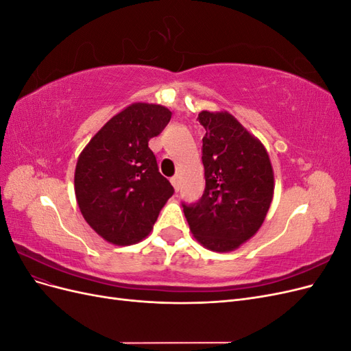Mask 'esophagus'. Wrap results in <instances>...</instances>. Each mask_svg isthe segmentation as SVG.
<instances>
[{"mask_svg": "<svg viewBox=\"0 0 351 351\" xmlns=\"http://www.w3.org/2000/svg\"><path fill=\"white\" fill-rule=\"evenodd\" d=\"M171 184L174 186L176 192H178V187H180V178H178V176H174V177H171Z\"/></svg>", "mask_w": 351, "mask_h": 351, "instance_id": "1", "label": "esophagus"}]
</instances>
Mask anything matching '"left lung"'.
I'll use <instances>...</instances> for the list:
<instances>
[{
	"label": "left lung",
	"instance_id": "8db88e82",
	"mask_svg": "<svg viewBox=\"0 0 351 351\" xmlns=\"http://www.w3.org/2000/svg\"><path fill=\"white\" fill-rule=\"evenodd\" d=\"M205 192L183 210L195 239L209 250L231 252L256 234L274 197V169L262 142L227 111H202Z\"/></svg>",
	"mask_w": 351,
	"mask_h": 351
}]
</instances>
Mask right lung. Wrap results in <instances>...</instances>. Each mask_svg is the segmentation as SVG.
Returning <instances> with one entry per match:
<instances>
[{
    "label": "right lung",
    "mask_w": 351,
    "mask_h": 351,
    "mask_svg": "<svg viewBox=\"0 0 351 351\" xmlns=\"http://www.w3.org/2000/svg\"><path fill=\"white\" fill-rule=\"evenodd\" d=\"M171 120L158 104L134 102L102 125L79 155L74 193L83 218L117 246L143 240L174 189L147 146Z\"/></svg>",
    "instance_id": "right-lung-1"
}]
</instances>
